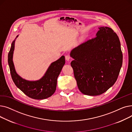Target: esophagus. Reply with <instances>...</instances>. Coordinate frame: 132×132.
<instances>
[{"instance_id": "1", "label": "esophagus", "mask_w": 132, "mask_h": 132, "mask_svg": "<svg viewBox=\"0 0 132 132\" xmlns=\"http://www.w3.org/2000/svg\"><path fill=\"white\" fill-rule=\"evenodd\" d=\"M65 59H66V60L67 61H69V60H70V59H71L70 55H68V54L66 55H65Z\"/></svg>"}]
</instances>
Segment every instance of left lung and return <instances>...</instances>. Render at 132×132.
Masks as SVG:
<instances>
[{"label":"left lung","instance_id":"left-lung-1","mask_svg":"<svg viewBox=\"0 0 132 132\" xmlns=\"http://www.w3.org/2000/svg\"><path fill=\"white\" fill-rule=\"evenodd\" d=\"M96 37L74 48L71 62L80 91L97 96L116 82L122 64L120 42L109 27H100Z\"/></svg>","mask_w":132,"mask_h":132}]
</instances>
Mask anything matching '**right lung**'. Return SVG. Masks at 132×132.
Segmentation results:
<instances>
[{
    "label": "right lung",
    "mask_w": 132,
    "mask_h": 132,
    "mask_svg": "<svg viewBox=\"0 0 132 132\" xmlns=\"http://www.w3.org/2000/svg\"><path fill=\"white\" fill-rule=\"evenodd\" d=\"M18 35L12 42L8 54V62L11 77L16 86L24 94L35 100H43L50 97L56 90L57 78L65 64L64 55L50 64L44 75L40 79L29 81L23 79L16 73L13 57L15 42Z\"/></svg>",
    "instance_id": "obj_1"
}]
</instances>
